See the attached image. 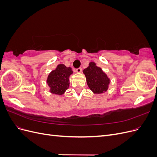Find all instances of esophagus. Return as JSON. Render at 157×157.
<instances>
[{"label": "esophagus", "instance_id": "1", "mask_svg": "<svg viewBox=\"0 0 157 157\" xmlns=\"http://www.w3.org/2000/svg\"><path fill=\"white\" fill-rule=\"evenodd\" d=\"M82 71V68L81 67H79V68H77V69H76V72L77 73H80Z\"/></svg>", "mask_w": 157, "mask_h": 157}]
</instances>
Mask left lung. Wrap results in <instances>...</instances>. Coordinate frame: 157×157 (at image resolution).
<instances>
[{
  "instance_id": "8db88e82",
  "label": "left lung",
  "mask_w": 157,
  "mask_h": 157,
  "mask_svg": "<svg viewBox=\"0 0 157 157\" xmlns=\"http://www.w3.org/2000/svg\"><path fill=\"white\" fill-rule=\"evenodd\" d=\"M90 89L94 94H101L106 92L110 82V79L100 67L94 62H90L89 66L83 70Z\"/></svg>"
}]
</instances>
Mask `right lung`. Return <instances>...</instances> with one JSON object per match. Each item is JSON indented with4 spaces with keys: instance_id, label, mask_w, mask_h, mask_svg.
Listing matches in <instances>:
<instances>
[{
    "instance_id": "obj_1",
    "label": "right lung",
    "mask_w": 157,
    "mask_h": 157,
    "mask_svg": "<svg viewBox=\"0 0 157 157\" xmlns=\"http://www.w3.org/2000/svg\"><path fill=\"white\" fill-rule=\"evenodd\" d=\"M73 73L71 67L63 64H59L55 70L49 74L46 82L50 87L51 93L62 95L69 86V77Z\"/></svg>"
}]
</instances>
